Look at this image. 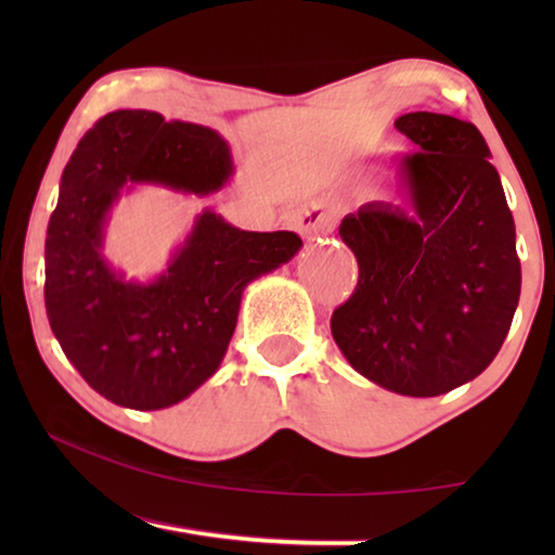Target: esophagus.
I'll return each instance as SVG.
<instances>
[{"instance_id":"obj_1","label":"esophagus","mask_w":555,"mask_h":555,"mask_svg":"<svg viewBox=\"0 0 555 555\" xmlns=\"http://www.w3.org/2000/svg\"><path fill=\"white\" fill-rule=\"evenodd\" d=\"M333 227V211L325 209L323 204H310V207L298 211V219H295V230L300 234H318V232H328Z\"/></svg>"}]
</instances>
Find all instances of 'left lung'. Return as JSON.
Here are the masks:
<instances>
[{
	"instance_id": "8db88e82",
	"label": "left lung",
	"mask_w": 555,
	"mask_h": 555,
	"mask_svg": "<svg viewBox=\"0 0 555 555\" xmlns=\"http://www.w3.org/2000/svg\"><path fill=\"white\" fill-rule=\"evenodd\" d=\"M393 126L416 146L404 162L412 204L371 202L344 217L359 285L333 310L331 333L369 382L439 397L480 376L511 331L515 222L473 124L416 111Z\"/></svg>"
}]
</instances>
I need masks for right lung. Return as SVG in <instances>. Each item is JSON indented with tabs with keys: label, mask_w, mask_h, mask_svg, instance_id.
I'll list each match as a JSON object with an SVG mask.
<instances>
[{
	"label": "right lung",
	"mask_w": 555,
	"mask_h": 555,
	"mask_svg": "<svg viewBox=\"0 0 555 555\" xmlns=\"http://www.w3.org/2000/svg\"><path fill=\"white\" fill-rule=\"evenodd\" d=\"M234 173L227 141L154 111H116L82 135L44 240V308L67 361L113 404L184 401L222 363L245 287L291 262L295 232H247L204 209L166 270L126 280L103 255L120 194L139 184L207 196Z\"/></svg>",
	"instance_id": "1"
}]
</instances>
